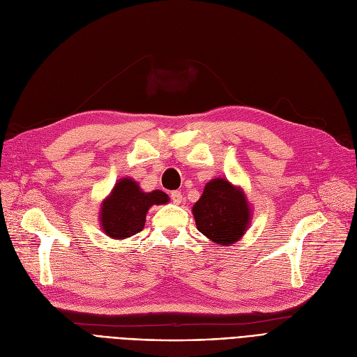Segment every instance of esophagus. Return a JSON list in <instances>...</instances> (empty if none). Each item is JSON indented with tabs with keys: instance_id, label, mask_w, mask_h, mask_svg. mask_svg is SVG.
<instances>
[{
	"instance_id": "34e87169",
	"label": "esophagus",
	"mask_w": 357,
	"mask_h": 357,
	"mask_svg": "<svg viewBox=\"0 0 357 357\" xmlns=\"http://www.w3.org/2000/svg\"><path fill=\"white\" fill-rule=\"evenodd\" d=\"M171 201H173L176 205H180L183 202V195L181 192H171Z\"/></svg>"
}]
</instances>
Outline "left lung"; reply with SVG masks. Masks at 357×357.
<instances>
[{
	"label": "left lung",
	"mask_w": 357,
	"mask_h": 357,
	"mask_svg": "<svg viewBox=\"0 0 357 357\" xmlns=\"http://www.w3.org/2000/svg\"><path fill=\"white\" fill-rule=\"evenodd\" d=\"M192 213L198 230L218 247L241 241L252 218L251 205L243 189L223 177L205 184Z\"/></svg>",
	"instance_id": "obj_1"
}]
</instances>
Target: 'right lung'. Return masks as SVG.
<instances>
[{
  "mask_svg": "<svg viewBox=\"0 0 357 357\" xmlns=\"http://www.w3.org/2000/svg\"><path fill=\"white\" fill-rule=\"evenodd\" d=\"M168 201L165 192H144L134 178L122 177L100 204L99 221L102 230L110 239L131 238L143 230L149 208L164 205Z\"/></svg>",
  "mask_w": 357,
  "mask_h": 357,
  "instance_id": "obj_1",
  "label": "right lung"
}]
</instances>
